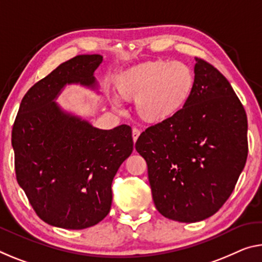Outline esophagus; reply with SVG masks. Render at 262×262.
Segmentation results:
<instances>
[{"label":"esophagus","mask_w":262,"mask_h":262,"mask_svg":"<svg viewBox=\"0 0 262 262\" xmlns=\"http://www.w3.org/2000/svg\"><path fill=\"white\" fill-rule=\"evenodd\" d=\"M132 136H133V141H134V143H135L136 140H138L139 136H140V130L138 129V128H133Z\"/></svg>","instance_id":"1"}]
</instances>
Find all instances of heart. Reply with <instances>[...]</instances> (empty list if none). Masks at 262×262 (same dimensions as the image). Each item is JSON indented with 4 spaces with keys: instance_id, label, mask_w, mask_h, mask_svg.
I'll list each match as a JSON object with an SVG mask.
<instances>
[{
    "instance_id": "obj_1",
    "label": "heart",
    "mask_w": 262,
    "mask_h": 262,
    "mask_svg": "<svg viewBox=\"0 0 262 262\" xmlns=\"http://www.w3.org/2000/svg\"><path fill=\"white\" fill-rule=\"evenodd\" d=\"M194 77L182 61L151 60L133 66L115 79L124 99H135V111L147 122H163L184 108L192 94ZM114 108L120 105L113 100Z\"/></svg>"
}]
</instances>
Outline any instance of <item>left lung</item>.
Listing matches in <instances>:
<instances>
[{"instance_id":"obj_1","label":"left lung","mask_w":262,"mask_h":262,"mask_svg":"<svg viewBox=\"0 0 262 262\" xmlns=\"http://www.w3.org/2000/svg\"><path fill=\"white\" fill-rule=\"evenodd\" d=\"M184 108L147 128L135 149L147 162L152 199L165 218L196 223L224 205L245 167L247 116L227 79L194 58Z\"/></svg>"}]
</instances>
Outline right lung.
Wrapping results in <instances>:
<instances>
[{
    "label": "right lung",
    "mask_w": 262,
    "mask_h": 262,
    "mask_svg": "<svg viewBox=\"0 0 262 262\" xmlns=\"http://www.w3.org/2000/svg\"><path fill=\"white\" fill-rule=\"evenodd\" d=\"M101 61L81 55L60 64L24 95L12 127L16 178L49 225L82 230L101 222L115 173L133 151L129 126L99 129L56 102L66 85L97 90Z\"/></svg>",
    "instance_id": "right-lung-1"
}]
</instances>
